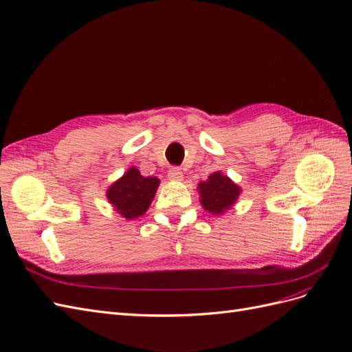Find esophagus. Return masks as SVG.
<instances>
[{
	"instance_id": "obj_1",
	"label": "esophagus",
	"mask_w": 352,
	"mask_h": 352,
	"mask_svg": "<svg viewBox=\"0 0 352 352\" xmlns=\"http://www.w3.org/2000/svg\"><path fill=\"white\" fill-rule=\"evenodd\" d=\"M168 178L170 182H182L183 179V170L178 166H173L168 170Z\"/></svg>"
}]
</instances>
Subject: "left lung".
I'll return each instance as SVG.
<instances>
[{
	"instance_id": "left-lung-1",
	"label": "left lung",
	"mask_w": 352,
	"mask_h": 352,
	"mask_svg": "<svg viewBox=\"0 0 352 352\" xmlns=\"http://www.w3.org/2000/svg\"><path fill=\"white\" fill-rule=\"evenodd\" d=\"M240 187L219 170L210 174L206 182L199 183L200 204L210 214H224L232 208L240 195Z\"/></svg>"
}]
</instances>
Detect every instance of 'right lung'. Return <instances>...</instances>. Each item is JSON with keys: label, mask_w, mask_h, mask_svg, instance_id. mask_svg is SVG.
<instances>
[{"label": "right lung", "mask_w": 352, "mask_h": 352, "mask_svg": "<svg viewBox=\"0 0 352 352\" xmlns=\"http://www.w3.org/2000/svg\"><path fill=\"white\" fill-rule=\"evenodd\" d=\"M159 183V178L143 177L135 166H131L107 188L106 196L118 214L126 219H134L148 209Z\"/></svg>", "instance_id": "add662e5"}]
</instances>
